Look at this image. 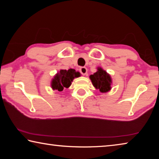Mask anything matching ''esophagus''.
Instances as JSON below:
<instances>
[{
    "label": "esophagus",
    "mask_w": 159,
    "mask_h": 159,
    "mask_svg": "<svg viewBox=\"0 0 159 159\" xmlns=\"http://www.w3.org/2000/svg\"><path fill=\"white\" fill-rule=\"evenodd\" d=\"M87 71H88V69L86 67H80V72L83 75H85L87 74Z\"/></svg>",
    "instance_id": "obj_1"
}]
</instances>
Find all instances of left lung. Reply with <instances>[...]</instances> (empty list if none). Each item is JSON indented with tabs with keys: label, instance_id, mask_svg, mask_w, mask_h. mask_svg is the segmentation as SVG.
<instances>
[{
	"label": "left lung",
	"instance_id": "1",
	"mask_svg": "<svg viewBox=\"0 0 159 159\" xmlns=\"http://www.w3.org/2000/svg\"><path fill=\"white\" fill-rule=\"evenodd\" d=\"M90 79L96 90H99L102 93L109 92L111 89V77L102 67H98L97 71L90 75Z\"/></svg>",
	"mask_w": 159,
	"mask_h": 159
}]
</instances>
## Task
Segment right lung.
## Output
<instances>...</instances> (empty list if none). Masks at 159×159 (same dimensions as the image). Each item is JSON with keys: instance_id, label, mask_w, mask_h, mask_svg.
<instances>
[{"instance_id": "1", "label": "right lung", "mask_w": 159, "mask_h": 159, "mask_svg": "<svg viewBox=\"0 0 159 159\" xmlns=\"http://www.w3.org/2000/svg\"><path fill=\"white\" fill-rule=\"evenodd\" d=\"M80 76V72L76 71L74 69H69V70L61 69L54 76L51 80V88L53 90L62 91L64 88L70 87L75 78Z\"/></svg>"}]
</instances>
